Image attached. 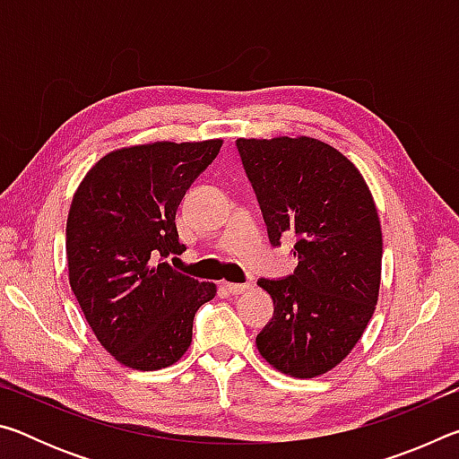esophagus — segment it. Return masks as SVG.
Returning <instances> with one entry per match:
<instances>
[{
    "label": "esophagus",
    "mask_w": 459,
    "mask_h": 459,
    "mask_svg": "<svg viewBox=\"0 0 459 459\" xmlns=\"http://www.w3.org/2000/svg\"><path fill=\"white\" fill-rule=\"evenodd\" d=\"M222 287H224V290H227L229 293H232V295H240V293H245V291L251 290L253 283H230V281H224Z\"/></svg>",
    "instance_id": "1"
}]
</instances>
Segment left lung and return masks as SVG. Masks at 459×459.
<instances>
[{
    "mask_svg": "<svg viewBox=\"0 0 459 459\" xmlns=\"http://www.w3.org/2000/svg\"><path fill=\"white\" fill-rule=\"evenodd\" d=\"M269 240L293 237L298 267L259 279L273 317L259 332L263 359L283 375L314 378L351 354L380 287L383 232L372 194L351 160L314 137L237 139Z\"/></svg>",
    "mask_w": 459,
    "mask_h": 459,
    "instance_id": "left-lung-1",
    "label": "left lung"
}]
</instances>
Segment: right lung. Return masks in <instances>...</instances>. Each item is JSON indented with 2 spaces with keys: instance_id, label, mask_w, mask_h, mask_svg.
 Returning a JSON list of instances; mask_svg holds the SVG:
<instances>
[{
  "instance_id": "1",
  "label": "right lung",
  "mask_w": 459,
  "mask_h": 459,
  "mask_svg": "<svg viewBox=\"0 0 459 459\" xmlns=\"http://www.w3.org/2000/svg\"><path fill=\"white\" fill-rule=\"evenodd\" d=\"M222 139L153 142L107 153L82 178L66 221L68 281L97 340L135 370L188 351L198 307L216 295L166 261L182 255L176 211Z\"/></svg>"
}]
</instances>
